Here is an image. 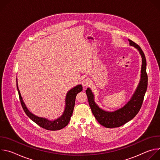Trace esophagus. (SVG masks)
<instances>
[{
    "instance_id": "esophagus-1",
    "label": "esophagus",
    "mask_w": 160,
    "mask_h": 160,
    "mask_svg": "<svg viewBox=\"0 0 160 160\" xmlns=\"http://www.w3.org/2000/svg\"><path fill=\"white\" fill-rule=\"evenodd\" d=\"M89 85H90V82H89L88 79L85 78V79H84V80L82 81V85H83V87H88Z\"/></svg>"
}]
</instances>
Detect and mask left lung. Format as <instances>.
Segmentation results:
<instances>
[{"label":"left lung","instance_id":"obj_1","mask_svg":"<svg viewBox=\"0 0 160 160\" xmlns=\"http://www.w3.org/2000/svg\"><path fill=\"white\" fill-rule=\"evenodd\" d=\"M130 45L139 51L142 57L141 77L139 84L130 100L123 108L114 111H105L96 104L94 101V95L91 90H86L88 104L94 116L98 122L106 128H116L123 125L132 120L138 114L142 106L144 98L148 87V74L146 73V59L145 55L139 45L131 40H128Z\"/></svg>","mask_w":160,"mask_h":160}]
</instances>
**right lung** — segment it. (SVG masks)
<instances>
[{
	"label": "right lung",
	"mask_w": 160,
	"mask_h": 160,
	"mask_svg": "<svg viewBox=\"0 0 160 160\" xmlns=\"http://www.w3.org/2000/svg\"><path fill=\"white\" fill-rule=\"evenodd\" d=\"M17 85V88L18 90L19 94V100L22 106V109H23L24 111L27 114V115L35 123H36L37 125H38L40 127L49 130H58L60 129H62V128L65 127L68 123H69L70 120V118L73 114L74 106H75V99L76 96L78 93L80 92L82 90V85H78L77 87L73 88L71 89L69 92L67 93L66 98V106L64 109V111L62 114V115L59 117V118L54 120V121H50L45 118L38 117L32 113H31L28 109L27 108L25 103L22 100V98L20 94V92L19 91L18 87V83L16 82Z\"/></svg>",
	"instance_id": "obj_1"
}]
</instances>
